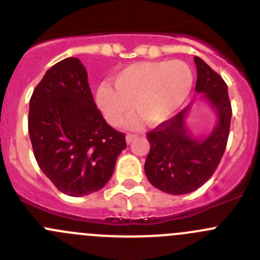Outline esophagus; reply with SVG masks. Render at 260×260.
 Masks as SVG:
<instances>
[{
  "label": "esophagus",
  "mask_w": 260,
  "mask_h": 260,
  "mask_svg": "<svg viewBox=\"0 0 260 260\" xmlns=\"http://www.w3.org/2000/svg\"><path fill=\"white\" fill-rule=\"evenodd\" d=\"M137 137H138L137 135H132V133H128V135L125 136V142H127L128 145H129V143H132L133 140H136V138H137Z\"/></svg>",
  "instance_id": "obj_1"
}]
</instances>
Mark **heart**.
<instances>
[{"instance_id":"b5f03b06","label":"heart","mask_w":260,"mask_h":260,"mask_svg":"<svg viewBox=\"0 0 260 260\" xmlns=\"http://www.w3.org/2000/svg\"><path fill=\"white\" fill-rule=\"evenodd\" d=\"M113 85L102 84L96 104L112 125H119L133 112V106L149 125L174 117L190 95L192 69L181 60L142 61L124 68L113 77Z\"/></svg>"}]
</instances>
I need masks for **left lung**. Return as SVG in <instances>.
Wrapping results in <instances>:
<instances>
[{
  "mask_svg": "<svg viewBox=\"0 0 260 260\" xmlns=\"http://www.w3.org/2000/svg\"><path fill=\"white\" fill-rule=\"evenodd\" d=\"M193 61L198 70L195 90L216 114L215 127L205 137H193L186 123L193 106L190 103L147 133L151 149L145 164L146 176L154 187L171 195L192 192L210 179L229 137L232 104L226 84L203 59L195 56Z\"/></svg>",
  "mask_w": 260,
  "mask_h": 260,
  "instance_id": "8db88e82",
  "label": "left lung"
}]
</instances>
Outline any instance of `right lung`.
I'll list each match as a JSON object with an SVG mask.
<instances>
[{
    "label": "right lung",
    "mask_w": 260,
    "mask_h": 260,
    "mask_svg": "<svg viewBox=\"0 0 260 260\" xmlns=\"http://www.w3.org/2000/svg\"><path fill=\"white\" fill-rule=\"evenodd\" d=\"M34 154L46 177L69 196L99 191L112 177L127 147L94 103L88 74L77 57H67L44 75L28 109Z\"/></svg>",
    "instance_id": "obj_1"
}]
</instances>
